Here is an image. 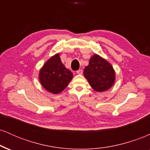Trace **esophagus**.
Instances as JSON below:
<instances>
[{
  "mask_svg": "<svg viewBox=\"0 0 150 150\" xmlns=\"http://www.w3.org/2000/svg\"><path fill=\"white\" fill-rule=\"evenodd\" d=\"M76 73L78 74V75H82V70H78L77 71H76Z\"/></svg>",
  "mask_w": 150,
  "mask_h": 150,
  "instance_id": "obj_1",
  "label": "esophagus"
}]
</instances>
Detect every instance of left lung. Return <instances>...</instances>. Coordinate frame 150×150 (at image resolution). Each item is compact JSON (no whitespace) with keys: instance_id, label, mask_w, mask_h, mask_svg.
<instances>
[{"instance_id":"1","label":"left lung","mask_w":150,"mask_h":150,"mask_svg":"<svg viewBox=\"0 0 150 150\" xmlns=\"http://www.w3.org/2000/svg\"><path fill=\"white\" fill-rule=\"evenodd\" d=\"M83 73L91 87L98 92L109 89L116 80V72L111 63L96 53L91 56Z\"/></svg>"}]
</instances>
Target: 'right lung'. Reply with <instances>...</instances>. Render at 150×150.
<instances>
[{
  "label": "right lung",
  "mask_w": 150,
  "mask_h": 150,
  "mask_svg": "<svg viewBox=\"0 0 150 150\" xmlns=\"http://www.w3.org/2000/svg\"><path fill=\"white\" fill-rule=\"evenodd\" d=\"M73 77L72 72L61 62L60 53L51 56L39 70V80L46 91L58 94L66 88Z\"/></svg>",
  "instance_id": "1"
}]
</instances>
